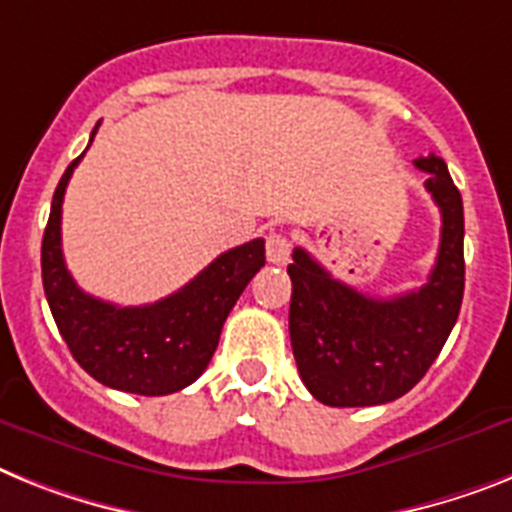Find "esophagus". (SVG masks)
I'll return each mask as SVG.
<instances>
[{"instance_id": "1", "label": "esophagus", "mask_w": 512, "mask_h": 512, "mask_svg": "<svg viewBox=\"0 0 512 512\" xmlns=\"http://www.w3.org/2000/svg\"><path fill=\"white\" fill-rule=\"evenodd\" d=\"M265 255H268V263L286 265L291 257L289 239H286L281 231H270V234L265 236Z\"/></svg>"}]
</instances>
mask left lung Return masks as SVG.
Instances as JSON below:
<instances>
[{
    "label": "left lung",
    "mask_w": 512,
    "mask_h": 512,
    "mask_svg": "<svg viewBox=\"0 0 512 512\" xmlns=\"http://www.w3.org/2000/svg\"><path fill=\"white\" fill-rule=\"evenodd\" d=\"M440 208L437 263L422 289L375 299L351 289L317 260L294 249L289 333L304 385L325 406H380L427 375L463 302V200L440 156L416 158Z\"/></svg>",
    "instance_id": "1"
}]
</instances>
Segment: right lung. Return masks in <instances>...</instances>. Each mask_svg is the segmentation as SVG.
Masks as SVG:
<instances>
[{"instance_id":"right-lung-1","label":"right lung","mask_w":512,"mask_h":512,"mask_svg":"<svg viewBox=\"0 0 512 512\" xmlns=\"http://www.w3.org/2000/svg\"><path fill=\"white\" fill-rule=\"evenodd\" d=\"M96 132L98 124L90 143ZM83 156L59 179L41 244V276L51 315L75 362L101 385L137 395L176 393L208 367L231 307L265 265V239L223 252L187 286L156 304L117 307L101 302L77 286L62 255L64 190Z\"/></svg>"}]
</instances>
